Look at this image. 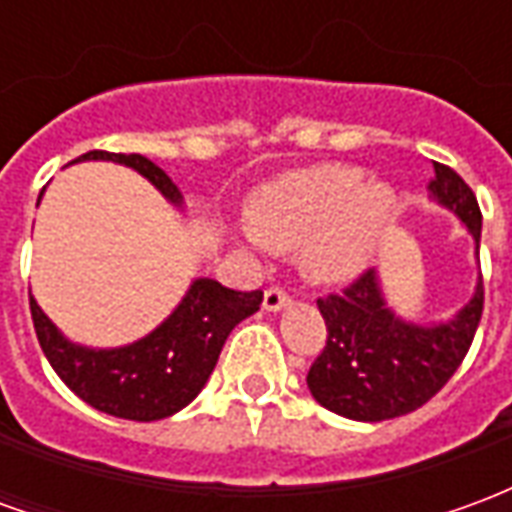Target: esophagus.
Wrapping results in <instances>:
<instances>
[{
    "label": "esophagus",
    "instance_id": "1",
    "mask_svg": "<svg viewBox=\"0 0 512 512\" xmlns=\"http://www.w3.org/2000/svg\"><path fill=\"white\" fill-rule=\"evenodd\" d=\"M285 307H290V296L285 290L268 288L266 293H263V310L266 312H279L285 310Z\"/></svg>",
    "mask_w": 512,
    "mask_h": 512
}]
</instances>
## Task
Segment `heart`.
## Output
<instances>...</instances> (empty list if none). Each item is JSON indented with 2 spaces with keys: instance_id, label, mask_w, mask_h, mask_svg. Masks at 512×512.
Masks as SVG:
<instances>
[{
  "instance_id": "heart-1",
  "label": "heart",
  "mask_w": 512,
  "mask_h": 512,
  "mask_svg": "<svg viewBox=\"0 0 512 512\" xmlns=\"http://www.w3.org/2000/svg\"><path fill=\"white\" fill-rule=\"evenodd\" d=\"M397 189L354 164H312L260 183L246 200L241 238L271 252L299 253L301 277L340 288L373 266L395 222Z\"/></svg>"
}]
</instances>
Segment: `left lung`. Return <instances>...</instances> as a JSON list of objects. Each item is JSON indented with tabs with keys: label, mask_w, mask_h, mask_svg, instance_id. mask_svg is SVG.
Here are the masks:
<instances>
[{
	"label": "left lung",
	"mask_w": 512,
	"mask_h": 512,
	"mask_svg": "<svg viewBox=\"0 0 512 512\" xmlns=\"http://www.w3.org/2000/svg\"><path fill=\"white\" fill-rule=\"evenodd\" d=\"M430 200L458 216L477 255L483 216L461 175L436 164ZM318 310L329 340L307 373L312 397L345 419L381 422L417 411L458 370L483 315V279L477 268L469 301L441 321H408L397 315L376 268L340 296L318 301Z\"/></svg>",
	"instance_id": "left-lung-1"
}]
</instances>
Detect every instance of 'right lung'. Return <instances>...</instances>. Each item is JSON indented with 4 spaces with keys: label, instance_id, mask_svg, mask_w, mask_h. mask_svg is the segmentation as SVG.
Returning <instances> with one entry per match:
<instances>
[{
    "label": "right lung",
    "instance_id": "1",
    "mask_svg": "<svg viewBox=\"0 0 512 512\" xmlns=\"http://www.w3.org/2000/svg\"><path fill=\"white\" fill-rule=\"evenodd\" d=\"M79 161H115L134 169L156 186L172 208L186 211L178 186L150 158L139 153L126 156L90 150L73 164ZM260 301V290L244 293L224 288L211 277H197L191 279L178 307L153 332L115 348H93L68 340L57 323L40 310L35 296H29V310L43 354L73 395L109 417L156 422L178 414L200 395L219 362L224 340L238 323L260 310Z\"/></svg>",
    "mask_w": 512,
    "mask_h": 512
}]
</instances>
